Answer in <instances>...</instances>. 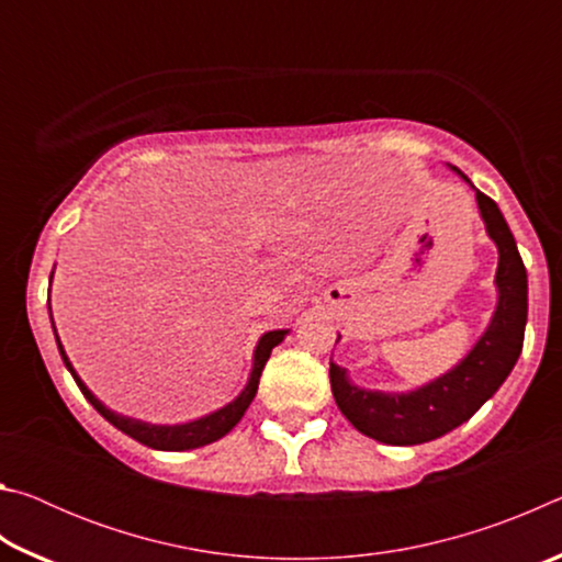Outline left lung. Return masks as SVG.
<instances>
[{"instance_id":"1","label":"left lung","mask_w":562,"mask_h":562,"mask_svg":"<svg viewBox=\"0 0 562 562\" xmlns=\"http://www.w3.org/2000/svg\"><path fill=\"white\" fill-rule=\"evenodd\" d=\"M475 201L491 240L498 245V307L486 335L479 339L471 355L449 374L412 394L367 392L349 382L347 369L329 361L331 394L339 412L369 439L392 446H416L439 439L469 422L516 367L528 319L526 265L496 201L481 190H475Z\"/></svg>"}]
</instances>
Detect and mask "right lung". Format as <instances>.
<instances>
[{
	"label": "right lung",
	"mask_w": 562,
	"mask_h": 562,
	"mask_svg": "<svg viewBox=\"0 0 562 562\" xmlns=\"http://www.w3.org/2000/svg\"><path fill=\"white\" fill-rule=\"evenodd\" d=\"M56 335V331H54ZM284 335L288 331L284 329H274V331H268V335H262V339L258 341V349H255V364H252V374H250V382H247L245 392L235 398L233 404H227L225 408H221V412H215L211 416L205 418H198V422H190V424H180V426H154V424H144V422H136V418H128V416H121V414H113L111 408L103 406L97 396H93L87 384L81 382L79 376H76L74 367L69 357H66V351L61 347L59 337H56V345H59V351H61V359L66 369H69L74 382L79 384L81 394L89 398L91 406L97 408V412L106 418V422H111L113 426H116L119 431H123L126 436H131V439L140 441L144 446H148V449H158V451H186V449H198V446H205V443H213L217 439H223V436L233 429V426L240 422L243 414L247 412V406H250V402L255 398V394H258V384H260V374L265 364H268V359L272 355V349L280 345V341L284 339Z\"/></svg>",
	"instance_id": "right-lung-1"
}]
</instances>
